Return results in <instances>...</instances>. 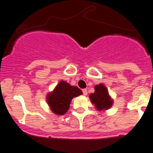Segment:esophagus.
Instances as JSON below:
<instances>
[{
  "instance_id": "1",
  "label": "esophagus",
  "mask_w": 153,
  "mask_h": 153,
  "mask_svg": "<svg viewBox=\"0 0 153 153\" xmlns=\"http://www.w3.org/2000/svg\"><path fill=\"white\" fill-rule=\"evenodd\" d=\"M83 95H87V89H83Z\"/></svg>"
}]
</instances>
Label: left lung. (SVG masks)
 <instances>
[{
  "label": "left lung",
  "instance_id": "8db88e82",
  "mask_svg": "<svg viewBox=\"0 0 153 153\" xmlns=\"http://www.w3.org/2000/svg\"><path fill=\"white\" fill-rule=\"evenodd\" d=\"M94 93L90 94V99L94 104L97 110H107L113 104V100L109 96L108 91L104 84H98L94 87Z\"/></svg>",
  "mask_w": 153,
  "mask_h": 153
}]
</instances>
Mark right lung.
Returning a JSON list of instances; mask_svg holds the SVG:
<instances>
[{
    "label": "right lung",
    "mask_w": 153,
    "mask_h": 153,
    "mask_svg": "<svg viewBox=\"0 0 153 153\" xmlns=\"http://www.w3.org/2000/svg\"><path fill=\"white\" fill-rule=\"evenodd\" d=\"M82 94L81 90L77 87L71 86L61 80L54 91L47 95V102L53 113L62 115L69 110L72 99Z\"/></svg>",
    "instance_id": "1"
}]
</instances>
